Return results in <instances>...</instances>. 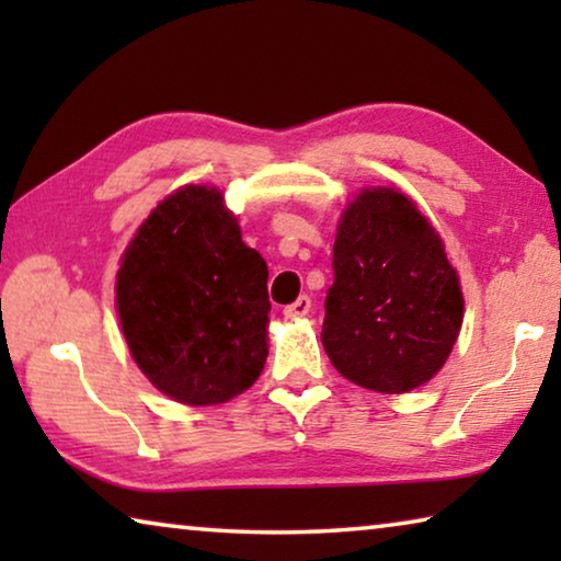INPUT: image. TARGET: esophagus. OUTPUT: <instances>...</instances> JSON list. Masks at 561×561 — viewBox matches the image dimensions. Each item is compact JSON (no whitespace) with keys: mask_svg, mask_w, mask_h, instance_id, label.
Returning <instances> with one entry per match:
<instances>
[{"mask_svg":"<svg viewBox=\"0 0 561 561\" xmlns=\"http://www.w3.org/2000/svg\"><path fill=\"white\" fill-rule=\"evenodd\" d=\"M309 309H311V299L307 297V294H301L297 301H291V304H287V307H284V317H289V319L307 317Z\"/></svg>","mask_w":561,"mask_h":561,"instance_id":"1","label":"esophagus"}]
</instances>
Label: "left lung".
<instances>
[{
	"mask_svg": "<svg viewBox=\"0 0 561 561\" xmlns=\"http://www.w3.org/2000/svg\"><path fill=\"white\" fill-rule=\"evenodd\" d=\"M321 344L336 371L408 393L440 371L462 327L458 272L435 227L396 187H366L341 215Z\"/></svg>",
	"mask_w": 561,
	"mask_h": 561,
	"instance_id": "obj_1",
	"label": "left lung"
}]
</instances>
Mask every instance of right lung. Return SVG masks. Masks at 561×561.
<instances>
[{
  "label": "right lung",
  "instance_id": "obj_1",
  "mask_svg": "<svg viewBox=\"0 0 561 561\" xmlns=\"http://www.w3.org/2000/svg\"><path fill=\"white\" fill-rule=\"evenodd\" d=\"M267 277L220 190L168 195L138 227L116 277L123 336L148 381L185 405L247 391L270 354Z\"/></svg>",
  "mask_w": 561,
  "mask_h": 561
}]
</instances>
